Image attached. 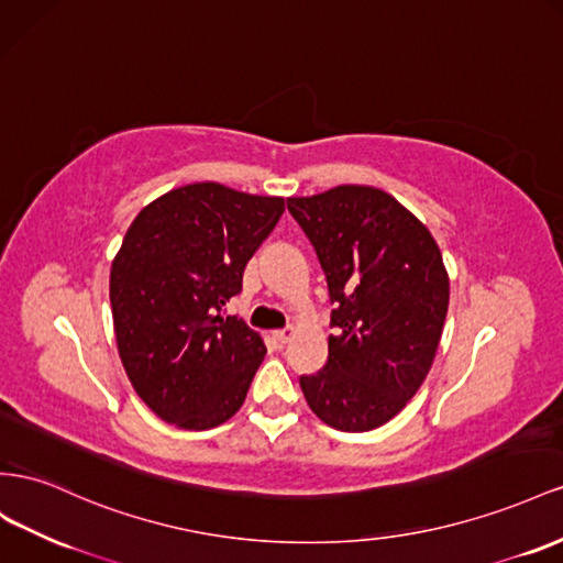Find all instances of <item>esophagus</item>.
Returning a JSON list of instances; mask_svg holds the SVG:
<instances>
[{
    "label": "esophagus",
    "mask_w": 563,
    "mask_h": 563,
    "mask_svg": "<svg viewBox=\"0 0 563 563\" xmlns=\"http://www.w3.org/2000/svg\"><path fill=\"white\" fill-rule=\"evenodd\" d=\"M275 339H277L279 343H288V341L294 339V327H286V329L275 331Z\"/></svg>",
    "instance_id": "obj_1"
}]
</instances>
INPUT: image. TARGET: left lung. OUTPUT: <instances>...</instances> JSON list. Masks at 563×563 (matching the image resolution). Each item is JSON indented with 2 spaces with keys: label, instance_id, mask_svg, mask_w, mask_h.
I'll return each instance as SVG.
<instances>
[{
  "label": "left lung",
  "instance_id": "1",
  "mask_svg": "<svg viewBox=\"0 0 563 563\" xmlns=\"http://www.w3.org/2000/svg\"><path fill=\"white\" fill-rule=\"evenodd\" d=\"M291 216L312 241L333 302L329 355L300 376L327 427H384L421 388L438 353L450 277L429 227L390 194L341 185L291 196Z\"/></svg>",
  "mask_w": 563,
  "mask_h": 563
}]
</instances>
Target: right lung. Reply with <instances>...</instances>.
<instances>
[{
  "label": "right lung",
  "instance_id": "obj_1",
  "mask_svg": "<svg viewBox=\"0 0 563 563\" xmlns=\"http://www.w3.org/2000/svg\"><path fill=\"white\" fill-rule=\"evenodd\" d=\"M282 212V196L196 181L144 206L113 257L118 355L136 395L177 429L220 427L246 400L267 351L222 306Z\"/></svg>",
  "mask_w": 563,
  "mask_h": 563
}]
</instances>
